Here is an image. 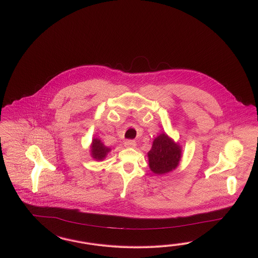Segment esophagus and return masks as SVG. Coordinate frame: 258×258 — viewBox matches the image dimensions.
<instances>
[{
    "mask_svg": "<svg viewBox=\"0 0 258 258\" xmlns=\"http://www.w3.org/2000/svg\"><path fill=\"white\" fill-rule=\"evenodd\" d=\"M124 146L128 148H135L137 146V142L135 141H125Z\"/></svg>",
    "mask_w": 258,
    "mask_h": 258,
    "instance_id": "1",
    "label": "esophagus"
}]
</instances>
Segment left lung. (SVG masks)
<instances>
[{"instance_id":"1","label":"left lung","mask_w":258,"mask_h":258,"mask_svg":"<svg viewBox=\"0 0 258 258\" xmlns=\"http://www.w3.org/2000/svg\"><path fill=\"white\" fill-rule=\"evenodd\" d=\"M150 170L157 175H166L175 170L181 160L182 147L166 133L154 140L152 149L147 153Z\"/></svg>"}]
</instances>
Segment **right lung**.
Here are the masks:
<instances>
[{"instance_id":"obj_1","label":"right lung","mask_w":258,"mask_h":258,"mask_svg":"<svg viewBox=\"0 0 258 258\" xmlns=\"http://www.w3.org/2000/svg\"><path fill=\"white\" fill-rule=\"evenodd\" d=\"M111 148L105 146L100 139L94 138L90 144V156L97 161H102L111 152Z\"/></svg>"}]
</instances>
